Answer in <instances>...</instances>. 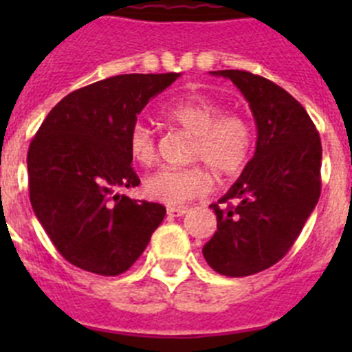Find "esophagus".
Returning a JSON list of instances; mask_svg holds the SVG:
<instances>
[{
	"mask_svg": "<svg viewBox=\"0 0 352 352\" xmlns=\"http://www.w3.org/2000/svg\"><path fill=\"white\" fill-rule=\"evenodd\" d=\"M186 208H183V206H179V208H167V214H169V217H183V214L186 213Z\"/></svg>",
	"mask_w": 352,
	"mask_h": 352,
	"instance_id": "34e87169",
	"label": "esophagus"
}]
</instances>
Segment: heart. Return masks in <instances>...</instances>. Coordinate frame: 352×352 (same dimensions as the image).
<instances>
[{
  "instance_id": "1",
  "label": "heart",
  "mask_w": 352,
  "mask_h": 352,
  "mask_svg": "<svg viewBox=\"0 0 352 352\" xmlns=\"http://www.w3.org/2000/svg\"><path fill=\"white\" fill-rule=\"evenodd\" d=\"M162 116L170 125L190 133L186 158L199 162L220 179H232L243 173L256 146V126L241 113H226L220 102L203 93H190L167 104ZM129 153L142 167L153 166L158 155L155 133L138 121L129 132ZM204 166V167H205ZM202 166L164 167L144 179V194L151 201L188 203L210 190L211 178Z\"/></svg>"
}]
</instances>
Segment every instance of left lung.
Listing matches in <instances>:
<instances>
[{
	"label": "left lung",
	"instance_id": "8db88e82",
	"mask_svg": "<svg viewBox=\"0 0 352 352\" xmlns=\"http://www.w3.org/2000/svg\"><path fill=\"white\" fill-rule=\"evenodd\" d=\"M243 93L257 121L256 155L219 203L204 245L220 275L248 276L291 250L321 195V138L303 105L278 84L247 70H219Z\"/></svg>",
	"mask_w": 352,
	"mask_h": 352
}]
</instances>
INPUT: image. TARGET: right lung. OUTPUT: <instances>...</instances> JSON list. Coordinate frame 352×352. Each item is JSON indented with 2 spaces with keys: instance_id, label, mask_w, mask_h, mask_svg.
<instances>
[{
  "instance_id": "obj_1",
  "label": "right lung",
  "mask_w": 352,
  "mask_h": 352,
  "mask_svg": "<svg viewBox=\"0 0 352 352\" xmlns=\"http://www.w3.org/2000/svg\"><path fill=\"white\" fill-rule=\"evenodd\" d=\"M179 74H123L76 89L52 107L28 149L30 201L56 250L84 272L125 273L166 217L158 203L114 194L141 183L129 132Z\"/></svg>"
}]
</instances>
